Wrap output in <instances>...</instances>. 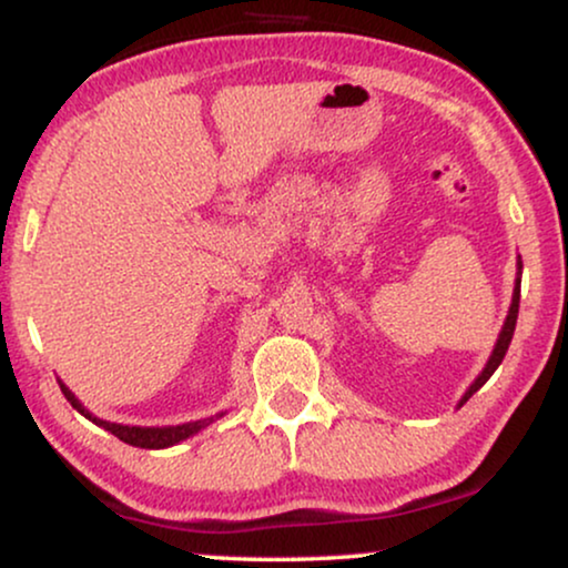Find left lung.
I'll use <instances>...</instances> for the list:
<instances>
[{
	"label": "left lung",
	"mask_w": 568,
	"mask_h": 568,
	"mask_svg": "<svg viewBox=\"0 0 568 568\" xmlns=\"http://www.w3.org/2000/svg\"><path fill=\"white\" fill-rule=\"evenodd\" d=\"M519 267H521V260H519ZM519 291H521V280H516V288H514V301H511V308H508L506 325H504V329H500V337H498V343H495V348H493V356H490V362H487V367L483 369V375H479V377L475 379V385H471L469 390L464 393V398H462V406H464L466 400H469L471 396H475V393L479 390V387H483V385L487 383V379L493 377V372L500 367V362H504L506 351H508V346H511V337H514V329H516V317H519Z\"/></svg>",
	"instance_id": "obj_1"
}]
</instances>
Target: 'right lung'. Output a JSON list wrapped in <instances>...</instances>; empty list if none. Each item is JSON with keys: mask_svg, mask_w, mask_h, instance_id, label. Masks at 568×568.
Masks as SVG:
<instances>
[{"mask_svg": "<svg viewBox=\"0 0 568 568\" xmlns=\"http://www.w3.org/2000/svg\"><path fill=\"white\" fill-rule=\"evenodd\" d=\"M62 387L64 398L73 404L78 412H81L83 416H89L91 422H97L99 427H104L106 433H112L114 437H120V440L128 443V445H135V448H168V445H175L185 440V437H191L193 433H199L201 427L210 425L212 419H199V422H189V425H178V427H128V425H112V422H104V419H97V416H91L85 408L78 404V398L73 396V393L68 390V387Z\"/></svg>", "mask_w": 568, "mask_h": 568, "instance_id": "add662e5", "label": "right lung"}]
</instances>
